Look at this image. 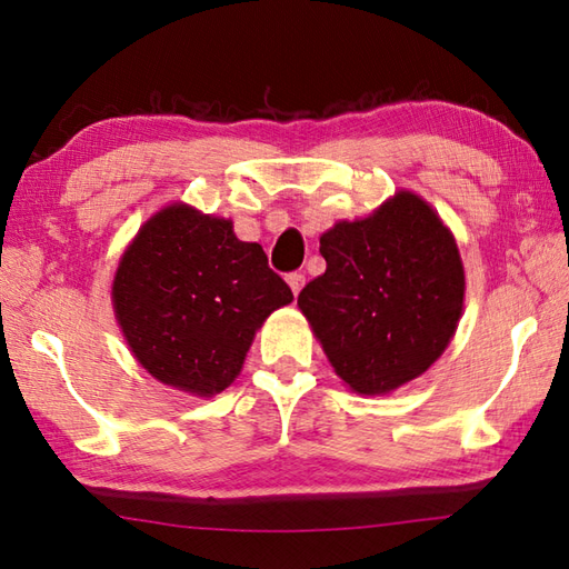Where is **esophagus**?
<instances>
[{
    "label": "esophagus",
    "mask_w": 569,
    "mask_h": 569,
    "mask_svg": "<svg viewBox=\"0 0 569 569\" xmlns=\"http://www.w3.org/2000/svg\"><path fill=\"white\" fill-rule=\"evenodd\" d=\"M286 281H288V286H291L293 296H298V293H300V288L306 286V276H303V273H298V271H293V273H288V276H286Z\"/></svg>",
    "instance_id": "1"
}]
</instances>
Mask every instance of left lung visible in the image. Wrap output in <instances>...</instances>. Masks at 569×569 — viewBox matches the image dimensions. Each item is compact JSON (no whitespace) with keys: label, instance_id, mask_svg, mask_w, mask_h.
<instances>
[{"label":"left lung","instance_id":"1","mask_svg":"<svg viewBox=\"0 0 569 569\" xmlns=\"http://www.w3.org/2000/svg\"><path fill=\"white\" fill-rule=\"evenodd\" d=\"M328 269L298 296L330 365L357 393H386L420 377L452 340L465 269L440 217L398 192L367 220L320 237Z\"/></svg>","mask_w":569,"mask_h":569}]
</instances>
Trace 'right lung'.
<instances>
[{
  "label": "right lung",
  "instance_id": "obj_1",
  "mask_svg": "<svg viewBox=\"0 0 569 569\" xmlns=\"http://www.w3.org/2000/svg\"><path fill=\"white\" fill-rule=\"evenodd\" d=\"M112 298L151 377L212 396L234 381L253 332L293 293L259 244L234 237L232 222L173 204L124 251Z\"/></svg>",
  "mask_w": 569,
  "mask_h": 569
}]
</instances>
